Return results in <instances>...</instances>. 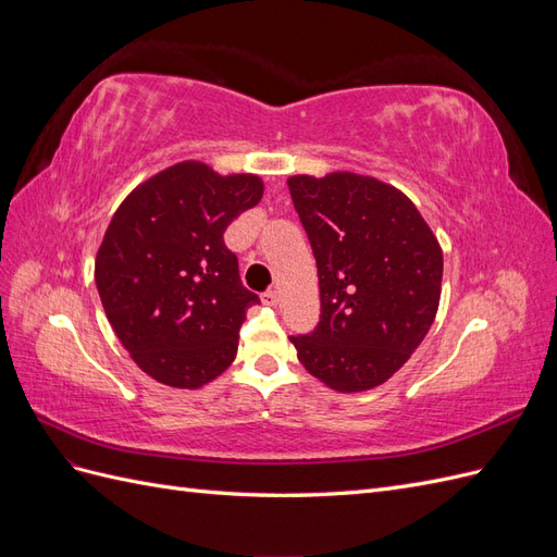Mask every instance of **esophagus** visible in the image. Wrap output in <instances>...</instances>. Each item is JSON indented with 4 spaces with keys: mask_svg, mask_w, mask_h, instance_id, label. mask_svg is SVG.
<instances>
[{
    "mask_svg": "<svg viewBox=\"0 0 557 557\" xmlns=\"http://www.w3.org/2000/svg\"><path fill=\"white\" fill-rule=\"evenodd\" d=\"M262 305L276 307L278 305V290L276 288H269L267 293H262Z\"/></svg>",
    "mask_w": 557,
    "mask_h": 557,
    "instance_id": "34e87169",
    "label": "esophagus"
}]
</instances>
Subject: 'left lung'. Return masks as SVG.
<instances>
[{
  "instance_id": "obj_1",
  "label": "left lung",
  "mask_w": 557,
  "mask_h": 557,
  "mask_svg": "<svg viewBox=\"0 0 557 557\" xmlns=\"http://www.w3.org/2000/svg\"><path fill=\"white\" fill-rule=\"evenodd\" d=\"M318 267L320 323L290 336L307 372L336 393L385 383L430 332L444 256L413 201L374 176H290Z\"/></svg>"
}]
</instances>
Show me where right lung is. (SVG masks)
I'll list each match as a JSON object with an SVG mask.
<instances>
[{
  "label": "right lung",
  "instance_id": "add662e5",
  "mask_svg": "<svg viewBox=\"0 0 557 557\" xmlns=\"http://www.w3.org/2000/svg\"><path fill=\"white\" fill-rule=\"evenodd\" d=\"M262 193L256 174L221 176L185 160L113 213L95 283L115 336L150 379L195 391L237 358L239 327L260 297L244 288L223 234Z\"/></svg>",
  "mask_w": 557,
  "mask_h": 557
}]
</instances>
